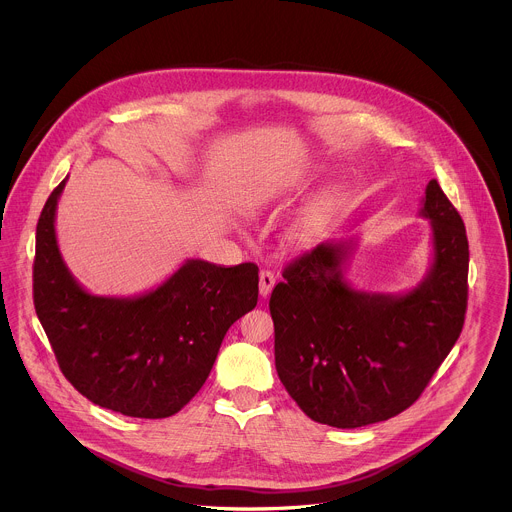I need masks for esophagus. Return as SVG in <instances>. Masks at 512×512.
<instances>
[{
    "label": "esophagus",
    "mask_w": 512,
    "mask_h": 512,
    "mask_svg": "<svg viewBox=\"0 0 512 512\" xmlns=\"http://www.w3.org/2000/svg\"><path fill=\"white\" fill-rule=\"evenodd\" d=\"M274 286H276L274 274L268 272V270H262V272H260V295H262V297H268V295L272 293V290H274Z\"/></svg>",
    "instance_id": "esophagus-1"
}]
</instances>
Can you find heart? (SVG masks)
Here are the masks:
<instances>
[{
  "label": "heart",
  "mask_w": 512,
  "mask_h": 512,
  "mask_svg": "<svg viewBox=\"0 0 512 512\" xmlns=\"http://www.w3.org/2000/svg\"><path fill=\"white\" fill-rule=\"evenodd\" d=\"M303 175H297L293 179V185H303ZM270 197V191L266 193ZM339 207V195L335 191H323L319 197H315L299 215L293 220L292 226L288 228V238L293 244L301 246L315 238L333 217V213Z\"/></svg>",
  "instance_id": "1"
}]
</instances>
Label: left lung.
Wrapping results in <instances>:
<instances>
[{
    "instance_id": "8db88e82",
    "label": "left lung",
    "mask_w": 512,
    "mask_h": 512,
    "mask_svg": "<svg viewBox=\"0 0 512 512\" xmlns=\"http://www.w3.org/2000/svg\"><path fill=\"white\" fill-rule=\"evenodd\" d=\"M418 215L430 220L426 276L410 290L366 292L347 280L355 238L321 242L284 270L270 297L276 370L297 406L341 430L410 408L465 321L469 244L436 179Z\"/></svg>"
}]
</instances>
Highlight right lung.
Returning <instances> with one entry per match:
<instances>
[{"mask_svg":"<svg viewBox=\"0 0 512 512\" xmlns=\"http://www.w3.org/2000/svg\"><path fill=\"white\" fill-rule=\"evenodd\" d=\"M67 179L37 222V317L63 374L82 396L124 416L169 418L205 384L228 327L256 307L258 268L191 258L138 295L88 292L57 240V205Z\"/></svg>","mask_w":512,"mask_h":512,"instance_id":"right-lung-1","label":"right lung"}]
</instances>
